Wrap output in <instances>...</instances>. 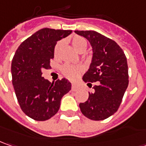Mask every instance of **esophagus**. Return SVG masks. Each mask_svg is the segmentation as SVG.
<instances>
[{"label":"esophagus","instance_id":"esophagus-1","mask_svg":"<svg viewBox=\"0 0 146 146\" xmlns=\"http://www.w3.org/2000/svg\"><path fill=\"white\" fill-rule=\"evenodd\" d=\"M78 90V86H75L74 84H73V85H72V90H73V91H77Z\"/></svg>","mask_w":146,"mask_h":146}]
</instances>
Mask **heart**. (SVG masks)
Masks as SVG:
<instances>
[{"instance_id": "b5f03b06", "label": "heart", "mask_w": 146, "mask_h": 146, "mask_svg": "<svg viewBox=\"0 0 146 146\" xmlns=\"http://www.w3.org/2000/svg\"><path fill=\"white\" fill-rule=\"evenodd\" d=\"M71 43L73 45L75 50H77L78 52H85L87 48V42L86 40L82 37L80 36H75L72 38ZM63 46V42L60 41L58 42L55 48H54V56L55 57H58L59 53L60 51V48ZM82 68L79 65H73V64H65L62 68V73L66 77L71 80H73L76 78H78L79 74L82 73Z\"/></svg>"}]
</instances>
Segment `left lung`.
<instances>
[{
	"label": "left lung",
	"instance_id": "1",
	"mask_svg": "<svg viewBox=\"0 0 146 146\" xmlns=\"http://www.w3.org/2000/svg\"><path fill=\"white\" fill-rule=\"evenodd\" d=\"M88 40L93 56L82 80L91 87L96 82L89 98L79 107L82 113L93 120H103L115 114L128 86L127 58L114 40L94 31H75Z\"/></svg>",
	"mask_w": 146,
	"mask_h": 146
}]
</instances>
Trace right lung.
Returning a JSON list of instances; mask_svg holds the SVG:
<instances>
[{
	"mask_svg": "<svg viewBox=\"0 0 146 146\" xmlns=\"http://www.w3.org/2000/svg\"><path fill=\"white\" fill-rule=\"evenodd\" d=\"M72 32L43 28L23 41L15 52L11 64L13 88L21 109L33 119L52 118L59 111L62 97L71 90L68 80L50 82L42 77V70L50 68L57 41Z\"/></svg>",
	"mask_w": 146,
	"mask_h": 146,
	"instance_id": "1",
	"label": "right lung"
}]
</instances>
